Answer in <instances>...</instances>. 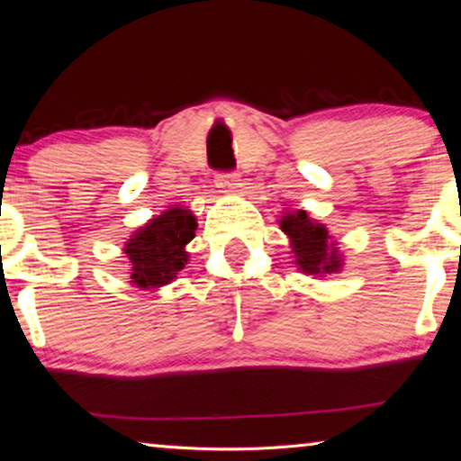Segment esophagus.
<instances>
[{"label":"esophagus","instance_id":"esophagus-1","mask_svg":"<svg viewBox=\"0 0 461 461\" xmlns=\"http://www.w3.org/2000/svg\"><path fill=\"white\" fill-rule=\"evenodd\" d=\"M215 183H217V186H220L223 193H238V189H240V176L236 173L217 175Z\"/></svg>","mask_w":461,"mask_h":461}]
</instances>
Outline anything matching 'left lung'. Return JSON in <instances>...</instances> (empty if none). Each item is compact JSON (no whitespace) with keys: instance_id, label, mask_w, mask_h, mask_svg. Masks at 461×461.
<instances>
[{"instance_id":"8db88e82","label":"left lung","mask_w":461,"mask_h":461,"mask_svg":"<svg viewBox=\"0 0 461 461\" xmlns=\"http://www.w3.org/2000/svg\"><path fill=\"white\" fill-rule=\"evenodd\" d=\"M280 230L288 238L293 262L305 275L327 276L339 272L343 267V256L338 241H333L325 223L311 220L303 209H286L278 220Z\"/></svg>"}]
</instances>
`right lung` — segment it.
Listing matches in <instances>:
<instances>
[{
  "mask_svg": "<svg viewBox=\"0 0 461 461\" xmlns=\"http://www.w3.org/2000/svg\"><path fill=\"white\" fill-rule=\"evenodd\" d=\"M197 220L189 207H168L131 233L123 244L130 260V283L140 291L170 285L189 262L186 244L194 238Z\"/></svg>",
  "mask_w": 461,
  "mask_h": 461,
  "instance_id": "right-lung-1",
  "label": "right lung"
}]
</instances>
